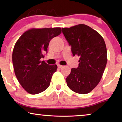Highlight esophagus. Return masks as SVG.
I'll use <instances>...</instances> for the list:
<instances>
[{
    "mask_svg": "<svg viewBox=\"0 0 122 122\" xmlns=\"http://www.w3.org/2000/svg\"><path fill=\"white\" fill-rule=\"evenodd\" d=\"M63 66H61V65H60V64L58 65V68H62Z\"/></svg>",
    "mask_w": 122,
    "mask_h": 122,
    "instance_id": "34e87169",
    "label": "esophagus"
}]
</instances>
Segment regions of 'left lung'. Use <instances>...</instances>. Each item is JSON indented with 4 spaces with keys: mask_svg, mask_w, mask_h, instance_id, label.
I'll list each match as a JSON object with an SVG mask.
<instances>
[{
    "mask_svg": "<svg viewBox=\"0 0 122 122\" xmlns=\"http://www.w3.org/2000/svg\"><path fill=\"white\" fill-rule=\"evenodd\" d=\"M61 29L71 46L73 56L80 57L78 68L71 69L66 77V84L74 92L87 94L99 83L106 68L107 62L106 43L101 34L85 24Z\"/></svg>",
    "mask_w": 122,
    "mask_h": 122,
    "instance_id": "1",
    "label": "left lung"
}]
</instances>
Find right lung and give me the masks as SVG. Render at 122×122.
I'll use <instances>...</instances> for the list:
<instances>
[{
	"label": "right lung",
	"instance_id": "1",
	"mask_svg": "<svg viewBox=\"0 0 122 122\" xmlns=\"http://www.w3.org/2000/svg\"><path fill=\"white\" fill-rule=\"evenodd\" d=\"M61 33V28L31 29L21 35L15 44L12 61L16 77L22 87L36 94L49 87L56 65L41 61L52 38Z\"/></svg>",
	"mask_w": 122,
	"mask_h": 122
}]
</instances>
